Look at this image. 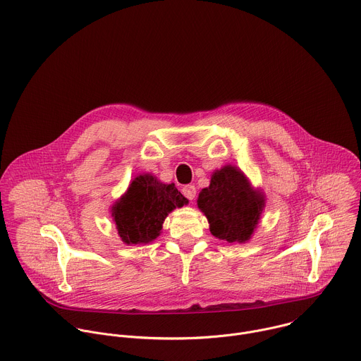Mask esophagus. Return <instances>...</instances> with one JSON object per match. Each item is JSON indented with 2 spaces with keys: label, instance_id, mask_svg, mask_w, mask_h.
<instances>
[{
  "label": "esophagus",
  "instance_id": "34e87169",
  "mask_svg": "<svg viewBox=\"0 0 361 361\" xmlns=\"http://www.w3.org/2000/svg\"><path fill=\"white\" fill-rule=\"evenodd\" d=\"M182 193H183L189 200H193L195 196H196V188H195L193 185H186V186H183Z\"/></svg>",
  "mask_w": 361,
  "mask_h": 361
}]
</instances>
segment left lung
<instances>
[{
    "instance_id": "1",
    "label": "left lung",
    "mask_w": 361,
    "mask_h": 361,
    "mask_svg": "<svg viewBox=\"0 0 361 361\" xmlns=\"http://www.w3.org/2000/svg\"><path fill=\"white\" fill-rule=\"evenodd\" d=\"M266 206L262 189L235 165L213 171L210 185L200 190L197 207L206 216L210 233L229 243H246L255 235Z\"/></svg>"
}]
</instances>
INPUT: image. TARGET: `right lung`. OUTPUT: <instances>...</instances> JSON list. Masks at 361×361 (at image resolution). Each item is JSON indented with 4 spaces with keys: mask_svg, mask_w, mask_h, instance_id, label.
I'll return each mask as SVG.
<instances>
[{
    "mask_svg": "<svg viewBox=\"0 0 361 361\" xmlns=\"http://www.w3.org/2000/svg\"><path fill=\"white\" fill-rule=\"evenodd\" d=\"M188 203L175 183H164L152 173H139L109 212L125 245H147L161 235L166 216Z\"/></svg>",
    "mask_w": 361,
    "mask_h": 361,
    "instance_id": "right-lung-1",
    "label": "right lung"
}]
</instances>
